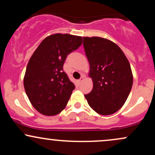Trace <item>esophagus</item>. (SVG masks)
<instances>
[{
	"instance_id": "1",
	"label": "esophagus",
	"mask_w": 155,
	"mask_h": 155,
	"mask_svg": "<svg viewBox=\"0 0 155 155\" xmlns=\"http://www.w3.org/2000/svg\"><path fill=\"white\" fill-rule=\"evenodd\" d=\"M84 80V76H81V78H80V79L78 80V82L79 83H81V81H82Z\"/></svg>"
}]
</instances>
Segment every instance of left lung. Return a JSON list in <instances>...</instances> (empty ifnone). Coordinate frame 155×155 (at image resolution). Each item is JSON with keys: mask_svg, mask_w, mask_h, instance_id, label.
Here are the masks:
<instances>
[{"mask_svg": "<svg viewBox=\"0 0 155 155\" xmlns=\"http://www.w3.org/2000/svg\"><path fill=\"white\" fill-rule=\"evenodd\" d=\"M93 87L84 95L88 104L101 115H110L122 107L133 85L130 65L116 44L101 37H83Z\"/></svg>", "mask_w": 155, "mask_h": 155, "instance_id": "obj_1", "label": "left lung"}]
</instances>
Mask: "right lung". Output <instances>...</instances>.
<instances>
[{
    "label": "right lung",
    "instance_id": "add662e5",
    "mask_svg": "<svg viewBox=\"0 0 155 155\" xmlns=\"http://www.w3.org/2000/svg\"><path fill=\"white\" fill-rule=\"evenodd\" d=\"M82 44V37L56 33L44 38L33 52L24 77L25 92L39 113L54 116L65 108L75 89L63 71L68 54Z\"/></svg>",
    "mask_w": 155,
    "mask_h": 155
}]
</instances>
